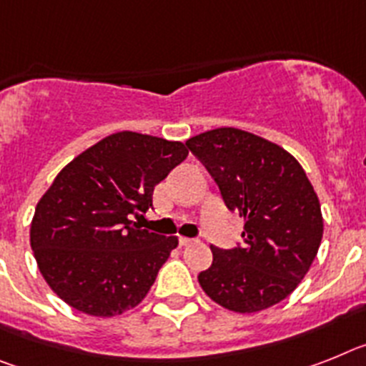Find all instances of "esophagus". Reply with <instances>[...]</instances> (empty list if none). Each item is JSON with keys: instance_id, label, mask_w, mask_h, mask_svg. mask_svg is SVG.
Returning <instances> with one entry per match:
<instances>
[{"instance_id": "34e87169", "label": "esophagus", "mask_w": 366, "mask_h": 366, "mask_svg": "<svg viewBox=\"0 0 366 366\" xmlns=\"http://www.w3.org/2000/svg\"><path fill=\"white\" fill-rule=\"evenodd\" d=\"M179 243L180 247H189L193 243V239H189V237H179Z\"/></svg>"}]
</instances>
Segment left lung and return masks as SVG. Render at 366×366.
I'll list each match as a JSON object with an SVG mask.
<instances>
[{
	"label": "left lung",
	"instance_id": "obj_1",
	"mask_svg": "<svg viewBox=\"0 0 366 366\" xmlns=\"http://www.w3.org/2000/svg\"><path fill=\"white\" fill-rule=\"evenodd\" d=\"M221 189L228 209L244 221L243 247H212L202 291L236 313L274 306L298 287L319 252L320 202L297 158L269 139L234 127L186 142Z\"/></svg>",
	"mask_w": 366,
	"mask_h": 366
}]
</instances>
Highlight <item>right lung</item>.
<instances>
[{
	"mask_svg": "<svg viewBox=\"0 0 366 366\" xmlns=\"http://www.w3.org/2000/svg\"><path fill=\"white\" fill-rule=\"evenodd\" d=\"M186 157L182 142L123 130L56 174L34 209L31 249L68 306L116 317L144 300L179 237L142 230L130 219L151 208L154 186Z\"/></svg>",
	"mask_w": 366,
	"mask_h": 366,
	"instance_id": "right-lung-1",
	"label": "right lung"
}]
</instances>
